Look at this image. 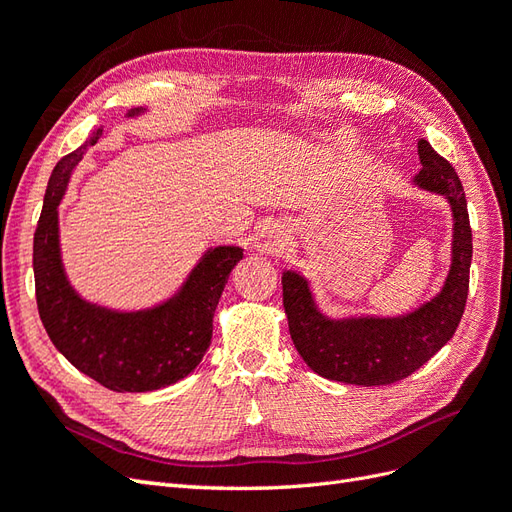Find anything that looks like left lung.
Returning <instances> with one entry per match:
<instances>
[{"instance_id":"left-lung-1","label":"left lung","mask_w":512,"mask_h":512,"mask_svg":"<svg viewBox=\"0 0 512 512\" xmlns=\"http://www.w3.org/2000/svg\"><path fill=\"white\" fill-rule=\"evenodd\" d=\"M421 173L416 183L448 198L453 209V265L442 292L416 312L401 318L322 316L299 273L282 275L288 329L303 361L329 380L380 386L408 378L425 365L459 327L466 309L472 262V228L468 200L455 168L421 138L418 141Z\"/></svg>"}]
</instances>
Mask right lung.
<instances>
[{"label":"right lung","mask_w":512,"mask_h":512,"mask_svg":"<svg viewBox=\"0 0 512 512\" xmlns=\"http://www.w3.org/2000/svg\"><path fill=\"white\" fill-rule=\"evenodd\" d=\"M136 108L130 115H138ZM85 145L61 158L49 179L34 235V277L40 320L55 348L89 378L117 393H145L185 378L203 359L213 335V314L232 267L243 258L239 247L207 252L181 292L147 312L121 314L83 301L68 284L59 258L57 205Z\"/></svg>","instance_id":"obj_1"}]
</instances>
